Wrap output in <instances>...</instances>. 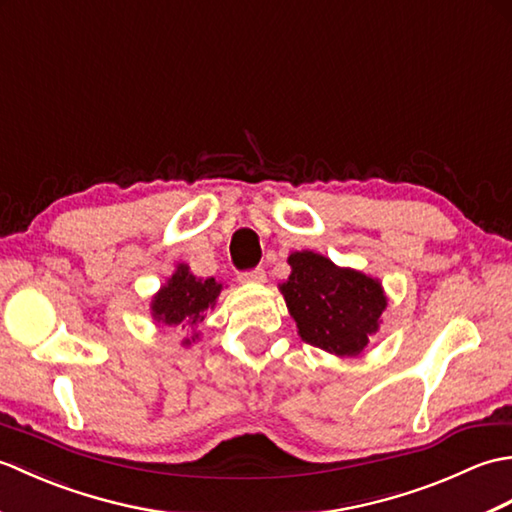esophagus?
Masks as SVG:
<instances>
[{
    "mask_svg": "<svg viewBox=\"0 0 512 512\" xmlns=\"http://www.w3.org/2000/svg\"><path fill=\"white\" fill-rule=\"evenodd\" d=\"M237 279L242 281V284H264L266 273L264 268H253V270H244V273H239Z\"/></svg>",
    "mask_w": 512,
    "mask_h": 512,
    "instance_id": "34e87169",
    "label": "esophagus"
}]
</instances>
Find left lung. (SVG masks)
Returning <instances> with one entry per match:
<instances>
[{"label":"left lung","mask_w":512,"mask_h":512,"mask_svg":"<svg viewBox=\"0 0 512 512\" xmlns=\"http://www.w3.org/2000/svg\"><path fill=\"white\" fill-rule=\"evenodd\" d=\"M288 264L292 273L279 290L301 339L336 356L361 354L387 308L380 281L312 250L292 253Z\"/></svg>","instance_id":"1"}]
</instances>
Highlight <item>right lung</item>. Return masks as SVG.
Listing matches in <instances>:
<instances>
[{"label":"right lung","mask_w":512,"mask_h":512,"mask_svg":"<svg viewBox=\"0 0 512 512\" xmlns=\"http://www.w3.org/2000/svg\"><path fill=\"white\" fill-rule=\"evenodd\" d=\"M220 290V281L213 277L198 279L189 273L187 264H180L167 284L158 290V295L151 299V317L158 323L171 325V328H176V325H182V328L191 325L193 328L204 319L202 314L206 310L215 308ZM184 345H191V341L187 339Z\"/></svg>","instance_id":"1"}]
</instances>
